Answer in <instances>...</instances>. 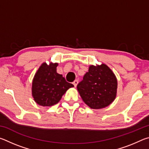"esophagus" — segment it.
Masks as SVG:
<instances>
[{"label":"esophagus","mask_w":149,"mask_h":149,"mask_svg":"<svg viewBox=\"0 0 149 149\" xmlns=\"http://www.w3.org/2000/svg\"><path fill=\"white\" fill-rule=\"evenodd\" d=\"M78 83H79V81H78V80H75L74 82H73V84H74V87H77V84H78Z\"/></svg>","instance_id":"obj_1"}]
</instances>
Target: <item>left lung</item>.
Segmentation results:
<instances>
[{"label": "left lung", "instance_id": "left-lung-1", "mask_svg": "<svg viewBox=\"0 0 149 149\" xmlns=\"http://www.w3.org/2000/svg\"><path fill=\"white\" fill-rule=\"evenodd\" d=\"M77 88L85 104L93 109H99L114 101L116 96L117 79L107 65H91Z\"/></svg>", "mask_w": 149, "mask_h": 149}]
</instances>
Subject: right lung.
<instances>
[{"label":"right lung","mask_w":149,"mask_h":149,"mask_svg":"<svg viewBox=\"0 0 149 149\" xmlns=\"http://www.w3.org/2000/svg\"><path fill=\"white\" fill-rule=\"evenodd\" d=\"M57 63H43L35 74L32 84L35 101L43 107H51L60 101L62 95L74 85L67 82L56 72Z\"/></svg>","instance_id":"obj_1"}]
</instances>
